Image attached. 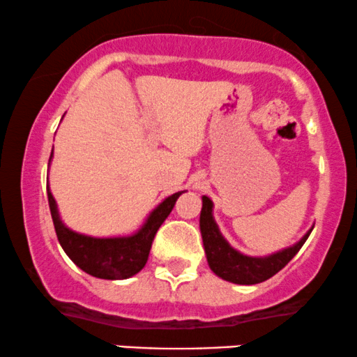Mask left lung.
I'll return each mask as SVG.
<instances>
[{"mask_svg": "<svg viewBox=\"0 0 357 357\" xmlns=\"http://www.w3.org/2000/svg\"><path fill=\"white\" fill-rule=\"evenodd\" d=\"M212 201L207 196H202V209L199 218V227L207 264L212 272L222 280L237 283V285H255L265 282L275 273H278L293 257L298 254L306 238L313 229L301 237L300 242L280 252H275L267 257H249L232 249L229 242L220 234L218 224L212 218Z\"/></svg>", "mask_w": 357, "mask_h": 357, "instance_id": "left-lung-1", "label": "left lung"}]
</instances>
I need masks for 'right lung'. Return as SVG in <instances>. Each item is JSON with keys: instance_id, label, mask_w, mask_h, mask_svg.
I'll return each mask as SVG.
<instances>
[{"instance_id": "obj_1", "label": "right lung", "mask_w": 357, "mask_h": 357, "mask_svg": "<svg viewBox=\"0 0 357 357\" xmlns=\"http://www.w3.org/2000/svg\"><path fill=\"white\" fill-rule=\"evenodd\" d=\"M183 192L184 191L171 194L160 206H156L138 232L126 237L103 238L70 231L59 218L56 199L49 188L47 199L59 243L69 255V259L92 277L103 280H125L137 275L146 265L153 238Z\"/></svg>"}]
</instances>
